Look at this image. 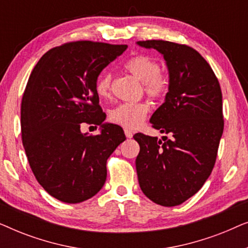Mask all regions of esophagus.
Segmentation results:
<instances>
[{"instance_id": "1", "label": "esophagus", "mask_w": 248, "mask_h": 248, "mask_svg": "<svg viewBox=\"0 0 248 248\" xmlns=\"http://www.w3.org/2000/svg\"><path fill=\"white\" fill-rule=\"evenodd\" d=\"M124 133H125V135H126L127 139H131L132 137H133V133H132V131L128 130V128H125Z\"/></svg>"}]
</instances>
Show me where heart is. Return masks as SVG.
<instances>
[{"instance_id":"heart-1","label":"heart","mask_w":248,"mask_h":248,"mask_svg":"<svg viewBox=\"0 0 248 248\" xmlns=\"http://www.w3.org/2000/svg\"><path fill=\"white\" fill-rule=\"evenodd\" d=\"M125 69L139 81L143 82L144 93L152 99H160L169 90V78L167 73L160 71L158 61L147 55L131 57L125 63ZM96 93L101 99L110 96L111 74L105 72L98 77L96 81ZM150 107L144 101L138 103H123L117 105L109 111V120L115 124L127 128H137L143 123L148 116Z\"/></svg>"}]
</instances>
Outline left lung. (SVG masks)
I'll list each match as a JSON object with an SVG mask.
<instances>
[{
	"mask_svg": "<svg viewBox=\"0 0 248 248\" xmlns=\"http://www.w3.org/2000/svg\"><path fill=\"white\" fill-rule=\"evenodd\" d=\"M157 49L167 64L169 90L150 118L152 127L170 139L137 133L135 166L142 192L162 206L182 204L211 174L223 132L219 81L201 54L167 40L138 42Z\"/></svg>",
	"mask_w": 248,
	"mask_h": 248,
	"instance_id": "8db88e82",
	"label": "left lung"
}]
</instances>
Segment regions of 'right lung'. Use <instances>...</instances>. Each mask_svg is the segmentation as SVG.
<instances>
[{
	"label": "right lung",
	"mask_w": 248,
	"mask_h": 248,
	"mask_svg": "<svg viewBox=\"0 0 248 248\" xmlns=\"http://www.w3.org/2000/svg\"><path fill=\"white\" fill-rule=\"evenodd\" d=\"M127 45L80 40L49 49L30 74L21 103V137L30 168L60 201L93 198L107 177V159L125 141L122 127L105 123L96 81ZM99 124L83 135L82 123Z\"/></svg>",
	"instance_id": "right-lung-1"
}]
</instances>
